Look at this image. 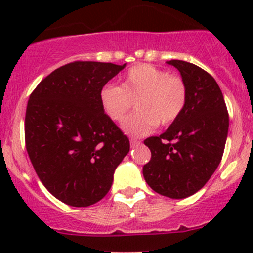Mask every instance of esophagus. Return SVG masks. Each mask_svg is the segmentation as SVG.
I'll list each match as a JSON object with an SVG mask.
<instances>
[{"label": "esophagus", "instance_id": "1", "mask_svg": "<svg viewBox=\"0 0 253 253\" xmlns=\"http://www.w3.org/2000/svg\"><path fill=\"white\" fill-rule=\"evenodd\" d=\"M129 143H131V147H137V145H139L141 144V141H137V139H131V141H129Z\"/></svg>", "mask_w": 253, "mask_h": 253}]
</instances>
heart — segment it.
<instances>
[{
  "label": "heart",
  "mask_w": 253,
  "mask_h": 253,
  "mask_svg": "<svg viewBox=\"0 0 253 253\" xmlns=\"http://www.w3.org/2000/svg\"><path fill=\"white\" fill-rule=\"evenodd\" d=\"M136 100L137 111L122 122V129L132 137L147 136L158 124H172L187 101L185 81L155 66L129 68L121 78V86L104 85L100 90L103 110L112 121H121Z\"/></svg>",
  "instance_id": "b5f03b06"
}]
</instances>
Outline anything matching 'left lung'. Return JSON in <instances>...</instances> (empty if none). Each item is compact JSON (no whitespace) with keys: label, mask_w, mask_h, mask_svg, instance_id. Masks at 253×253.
Listing matches in <instances>:
<instances>
[{"label":"left lung","mask_w":253,"mask_h":253,"mask_svg":"<svg viewBox=\"0 0 253 253\" xmlns=\"http://www.w3.org/2000/svg\"><path fill=\"white\" fill-rule=\"evenodd\" d=\"M187 86L180 116L159 137L144 141L152 153L143 176L159 195L181 200L208 182L220 164L229 129V114L215 79L193 63L168 61Z\"/></svg>","instance_id":"1"}]
</instances>
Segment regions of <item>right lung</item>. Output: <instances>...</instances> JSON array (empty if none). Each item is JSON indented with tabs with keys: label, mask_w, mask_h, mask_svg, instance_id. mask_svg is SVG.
Instances as JSON below:
<instances>
[{
	"label": "right lung",
	"mask_w": 253,
	"mask_h": 253,
	"mask_svg": "<svg viewBox=\"0 0 253 253\" xmlns=\"http://www.w3.org/2000/svg\"><path fill=\"white\" fill-rule=\"evenodd\" d=\"M126 65L75 61L51 72L29 96L25 147L38 177L72 207L99 202L110 190L129 141L100 104V90Z\"/></svg>",
	"instance_id": "obj_1"
}]
</instances>
